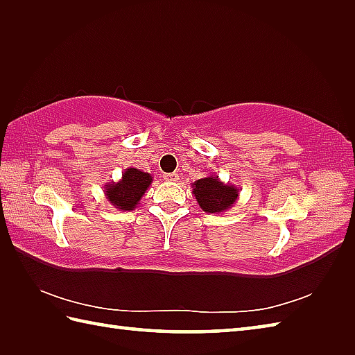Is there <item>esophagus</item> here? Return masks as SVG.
<instances>
[{
	"label": "esophagus",
	"instance_id": "obj_1",
	"mask_svg": "<svg viewBox=\"0 0 355 355\" xmlns=\"http://www.w3.org/2000/svg\"><path fill=\"white\" fill-rule=\"evenodd\" d=\"M164 180H166V182H177L178 173H166Z\"/></svg>",
	"mask_w": 355,
	"mask_h": 355
}]
</instances>
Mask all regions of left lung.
<instances>
[{"instance_id":"left-lung-1","label":"left lung","mask_w":355,"mask_h":355,"mask_svg":"<svg viewBox=\"0 0 355 355\" xmlns=\"http://www.w3.org/2000/svg\"><path fill=\"white\" fill-rule=\"evenodd\" d=\"M192 193L198 206L206 214H221L230 209L239 198V189L235 184L223 183L215 173L200 178L192 183Z\"/></svg>"}]
</instances>
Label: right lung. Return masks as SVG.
<instances>
[{"instance_id":"right-lung-1","label":"right lung","mask_w":355,"mask_h":355,"mask_svg":"<svg viewBox=\"0 0 355 355\" xmlns=\"http://www.w3.org/2000/svg\"><path fill=\"white\" fill-rule=\"evenodd\" d=\"M153 184V175L135 168H128L122 172L119 182H111L103 186L105 198L111 206L130 212L139 206L143 195Z\"/></svg>"}]
</instances>
